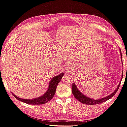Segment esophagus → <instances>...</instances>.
I'll return each mask as SVG.
<instances>
[{
  "label": "esophagus",
  "instance_id": "1",
  "mask_svg": "<svg viewBox=\"0 0 127 127\" xmlns=\"http://www.w3.org/2000/svg\"><path fill=\"white\" fill-rule=\"evenodd\" d=\"M71 64H67V65H66V67H67V68H70V67H71Z\"/></svg>",
  "mask_w": 127,
  "mask_h": 127
}]
</instances>
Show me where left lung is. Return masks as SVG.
Masks as SVG:
<instances>
[{
  "label": "left lung",
  "instance_id": "8db88e82",
  "mask_svg": "<svg viewBox=\"0 0 127 127\" xmlns=\"http://www.w3.org/2000/svg\"><path fill=\"white\" fill-rule=\"evenodd\" d=\"M120 52L121 62H122V64H123L122 54H121V52L120 49ZM122 73H123V72H122ZM122 77H123V74L122 75L121 81H120V83H119V84L118 85V86L117 87V88H116V89L115 90V91H114V92L112 93L111 94V95H108L106 97H105L104 98H102L98 99H94L91 98H89V97L86 96L85 95H84V94H82L79 91L74 83H73V85H72V94H73V96L76 98V99H77L79 101V102H80L81 103H82L83 104H85L86 105H95V104H100V103H102L103 102H106V100L111 98L113 97L116 94V93L117 92L118 90L119 89V87H120L121 82V80H122Z\"/></svg>",
  "mask_w": 127,
  "mask_h": 127
}]
</instances>
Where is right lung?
<instances>
[{"label": "right lung", "mask_w": 127, "mask_h": 127, "mask_svg": "<svg viewBox=\"0 0 127 127\" xmlns=\"http://www.w3.org/2000/svg\"><path fill=\"white\" fill-rule=\"evenodd\" d=\"M63 75L64 73H62L59 75H57L55 76V77H53L49 82L48 88L46 92L43 94L42 96L36 98L32 99L20 98L16 96L12 93L16 99L25 103L31 105H40L45 104L49 102V101H50L53 98V97H54V95H55L56 92L57 86L58 84L60 82V81L61 80V79L62 78Z\"/></svg>", "instance_id": "1"}]
</instances>
